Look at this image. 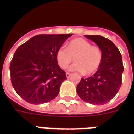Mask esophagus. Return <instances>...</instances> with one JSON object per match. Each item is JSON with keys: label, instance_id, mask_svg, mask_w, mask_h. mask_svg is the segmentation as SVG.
<instances>
[{"label": "esophagus", "instance_id": "esophagus-1", "mask_svg": "<svg viewBox=\"0 0 134 134\" xmlns=\"http://www.w3.org/2000/svg\"><path fill=\"white\" fill-rule=\"evenodd\" d=\"M66 77H67V78H70V76L71 74H70V73H68V72H66Z\"/></svg>", "mask_w": 134, "mask_h": 134}]
</instances>
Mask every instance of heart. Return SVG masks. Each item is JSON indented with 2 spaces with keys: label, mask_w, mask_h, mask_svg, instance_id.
I'll return each mask as SVG.
<instances>
[{
  "label": "heart",
  "mask_w": 134,
  "mask_h": 134,
  "mask_svg": "<svg viewBox=\"0 0 134 134\" xmlns=\"http://www.w3.org/2000/svg\"><path fill=\"white\" fill-rule=\"evenodd\" d=\"M73 58L75 62L69 66L68 70L91 74L99 68L103 52L99 47L92 46L87 40L76 38L67 44V49L62 46L56 52L57 62L62 68H66Z\"/></svg>",
  "instance_id": "1"
}]
</instances>
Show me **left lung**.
Returning <instances> with one entry per match:
<instances>
[{
    "label": "left lung",
    "instance_id": "8db88e82",
    "mask_svg": "<svg viewBox=\"0 0 134 134\" xmlns=\"http://www.w3.org/2000/svg\"><path fill=\"white\" fill-rule=\"evenodd\" d=\"M85 36L100 48L103 59L95 74L86 79L82 78L76 87L77 94L85 102L104 105L114 97L121 86L124 72L121 54L109 39L97 35Z\"/></svg>",
    "mask_w": 134,
    "mask_h": 134
}]
</instances>
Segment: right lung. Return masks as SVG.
<instances>
[{
    "label": "right lung",
    "mask_w": 134,
    "mask_h": 134,
    "mask_svg": "<svg viewBox=\"0 0 134 134\" xmlns=\"http://www.w3.org/2000/svg\"><path fill=\"white\" fill-rule=\"evenodd\" d=\"M72 34H41L17 48L10 64V80L23 100L39 105L56 97L66 72L56 60V52Z\"/></svg>",
    "instance_id": "1"
}]
</instances>
